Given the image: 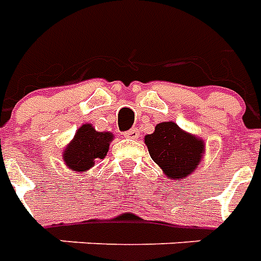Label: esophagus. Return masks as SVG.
Returning <instances> with one entry per match:
<instances>
[{"label":"esophagus","instance_id":"obj_1","mask_svg":"<svg viewBox=\"0 0 261 261\" xmlns=\"http://www.w3.org/2000/svg\"><path fill=\"white\" fill-rule=\"evenodd\" d=\"M123 136H124L125 138H133V140H136V138H138V136H140V133H138L137 128H131V130L123 133Z\"/></svg>","mask_w":261,"mask_h":261}]
</instances>
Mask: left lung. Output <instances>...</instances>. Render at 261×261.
I'll list each match as a JSON object with an SVG mask.
<instances>
[{"mask_svg": "<svg viewBox=\"0 0 261 261\" xmlns=\"http://www.w3.org/2000/svg\"><path fill=\"white\" fill-rule=\"evenodd\" d=\"M151 158L172 180L192 175L204 155V141L183 131L173 121H164L145 136Z\"/></svg>", "mask_w": 261, "mask_h": 261, "instance_id": "1", "label": "left lung"}]
</instances>
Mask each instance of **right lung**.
I'll list each match as a JSON object with an SVG mask.
<instances>
[{
	"mask_svg": "<svg viewBox=\"0 0 261 261\" xmlns=\"http://www.w3.org/2000/svg\"><path fill=\"white\" fill-rule=\"evenodd\" d=\"M113 134L96 131L92 124H82L64 149L63 159L74 172H86L95 165L96 159H103L109 151Z\"/></svg>",
	"mask_w": 261,
	"mask_h": 261,
	"instance_id": "add662e5",
	"label": "right lung"
}]
</instances>
